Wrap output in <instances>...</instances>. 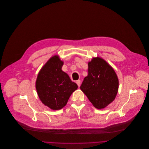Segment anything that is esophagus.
Masks as SVG:
<instances>
[{"label":"esophagus","instance_id":"34e87169","mask_svg":"<svg viewBox=\"0 0 149 149\" xmlns=\"http://www.w3.org/2000/svg\"><path fill=\"white\" fill-rule=\"evenodd\" d=\"M80 83H81V81H80V80H78L76 81V83H77V86H78L79 87H80Z\"/></svg>","mask_w":149,"mask_h":149}]
</instances>
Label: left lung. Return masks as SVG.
<instances>
[{
  "label": "left lung",
  "instance_id": "1",
  "mask_svg": "<svg viewBox=\"0 0 149 149\" xmlns=\"http://www.w3.org/2000/svg\"><path fill=\"white\" fill-rule=\"evenodd\" d=\"M88 74L80 86L93 106L102 109L115 99L118 89V79L113 68L103 58L93 57L88 62Z\"/></svg>",
  "mask_w": 149,
  "mask_h": 149
}]
</instances>
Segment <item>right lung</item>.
Returning <instances> with one entry per match:
<instances>
[{
    "label": "right lung",
    "instance_id": "obj_1",
    "mask_svg": "<svg viewBox=\"0 0 149 149\" xmlns=\"http://www.w3.org/2000/svg\"><path fill=\"white\" fill-rule=\"evenodd\" d=\"M63 63L58 55L53 56L42 68L36 80V89L40 101L53 110L65 107L78 87L62 70Z\"/></svg>",
    "mask_w": 149,
    "mask_h": 149
}]
</instances>
